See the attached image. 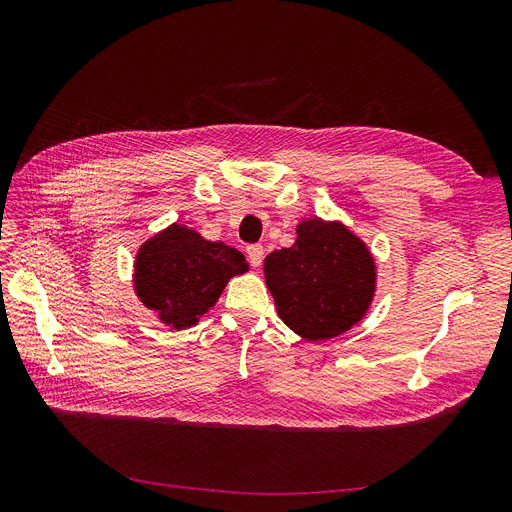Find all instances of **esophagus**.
Segmentation results:
<instances>
[{"label":"esophagus","mask_w":512,"mask_h":512,"mask_svg":"<svg viewBox=\"0 0 512 512\" xmlns=\"http://www.w3.org/2000/svg\"><path fill=\"white\" fill-rule=\"evenodd\" d=\"M247 260H250L252 267H260L262 265V258H265V250H262V245L254 243V245H247Z\"/></svg>","instance_id":"esophagus-1"}]
</instances>
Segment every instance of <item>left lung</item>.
Returning a JSON list of instances; mask_svg holds the SVG:
<instances>
[{"label": "left lung", "mask_w": 512, "mask_h": 512, "mask_svg": "<svg viewBox=\"0 0 512 512\" xmlns=\"http://www.w3.org/2000/svg\"><path fill=\"white\" fill-rule=\"evenodd\" d=\"M297 243L265 258L277 314L309 342L348 331L374 297L376 269L359 237L337 224L307 220Z\"/></svg>", "instance_id": "1"}]
</instances>
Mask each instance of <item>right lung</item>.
<instances>
[{
	"mask_svg": "<svg viewBox=\"0 0 512 512\" xmlns=\"http://www.w3.org/2000/svg\"><path fill=\"white\" fill-rule=\"evenodd\" d=\"M247 271L243 254L173 224L136 256V294L175 329L192 327L215 305L232 275Z\"/></svg>",
	"mask_w": 512,
	"mask_h": 512,
	"instance_id": "add662e5",
	"label": "right lung"
}]
</instances>
